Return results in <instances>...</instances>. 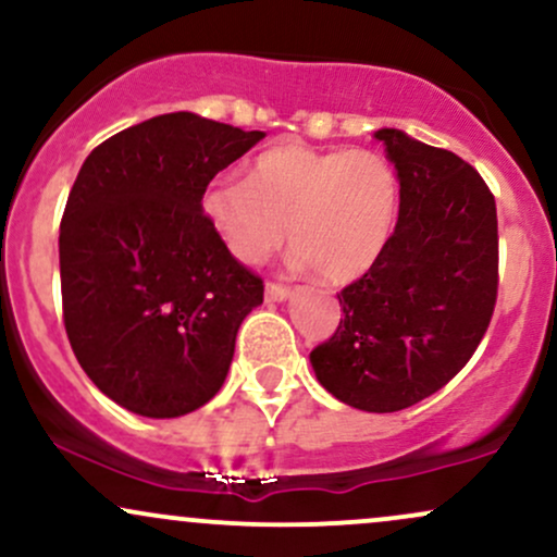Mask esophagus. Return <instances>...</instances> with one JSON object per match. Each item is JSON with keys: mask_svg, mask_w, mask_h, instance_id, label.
<instances>
[{"mask_svg": "<svg viewBox=\"0 0 557 557\" xmlns=\"http://www.w3.org/2000/svg\"><path fill=\"white\" fill-rule=\"evenodd\" d=\"M264 293H267V298H270V300H287V298H290V287L280 285V283H267Z\"/></svg>", "mask_w": 557, "mask_h": 557, "instance_id": "1", "label": "esophagus"}]
</instances>
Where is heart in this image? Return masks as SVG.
<instances>
[{"label": "heart", "mask_w": 557, "mask_h": 557, "mask_svg": "<svg viewBox=\"0 0 557 557\" xmlns=\"http://www.w3.org/2000/svg\"><path fill=\"white\" fill-rule=\"evenodd\" d=\"M398 203V172L385 157L285 144L261 151L246 183L233 177L209 183L201 212L243 264L270 257L287 225L298 264H311L332 283H348L382 257Z\"/></svg>", "instance_id": "1"}]
</instances>
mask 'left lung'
<instances>
[{"label": "left lung", "instance_id": "obj_1", "mask_svg": "<svg viewBox=\"0 0 557 557\" xmlns=\"http://www.w3.org/2000/svg\"><path fill=\"white\" fill-rule=\"evenodd\" d=\"M374 138L398 172V222L372 270L337 293L341 324L309 359L337 400L393 413L447 385L482 343L497 298V212L453 151L395 127Z\"/></svg>", "mask_w": 557, "mask_h": 557}]
</instances>
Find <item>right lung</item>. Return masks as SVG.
<instances>
[{
	"mask_svg": "<svg viewBox=\"0 0 557 557\" xmlns=\"http://www.w3.org/2000/svg\"><path fill=\"white\" fill-rule=\"evenodd\" d=\"M261 138L159 114L96 146L75 177L60 225L65 330L88 380L138 417L212 400L240 322L264 300L201 212L216 172Z\"/></svg>",
	"mask_w": 557,
	"mask_h": 557,
	"instance_id": "1",
	"label": "right lung"
}]
</instances>
